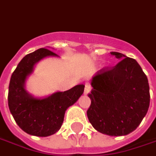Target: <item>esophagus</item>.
I'll return each instance as SVG.
<instances>
[{
	"label": "esophagus",
	"mask_w": 156,
	"mask_h": 156,
	"mask_svg": "<svg viewBox=\"0 0 156 156\" xmlns=\"http://www.w3.org/2000/svg\"><path fill=\"white\" fill-rule=\"evenodd\" d=\"M91 85H89L88 83H86L85 85V94H88V93H90V92H91Z\"/></svg>",
	"instance_id": "34e87169"
}]
</instances>
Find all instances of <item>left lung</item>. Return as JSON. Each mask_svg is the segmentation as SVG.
Listing matches in <instances>:
<instances>
[{"label":"left lung","instance_id":"left-lung-1","mask_svg":"<svg viewBox=\"0 0 156 156\" xmlns=\"http://www.w3.org/2000/svg\"><path fill=\"white\" fill-rule=\"evenodd\" d=\"M120 59L115 66L97 72L91 79L87 117L104 134L122 136L134 131L149 107L148 80L135 59L111 52Z\"/></svg>","mask_w":156,"mask_h":156}]
</instances>
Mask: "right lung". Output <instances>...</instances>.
<instances>
[{"instance_id": "obj_1", "label": "right lung", "mask_w": 156, "mask_h": 156, "mask_svg": "<svg viewBox=\"0 0 156 156\" xmlns=\"http://www.w3.org/2000/svg\"><path fill=\"white\" fill-rule=\"evenodd\" d=\"M46 57H58L41 48L26 55L12 73L9 86V107L17 125L24 132L39 137L54 134L63 124L66 109L83 94L85 85H78L65 91H58L44 98L33 97L25 90V81L35 65Z\"/></svg>"}]
</instances>
